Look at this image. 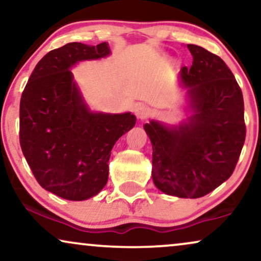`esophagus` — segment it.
<instances>
[{
  "mask_svg": "<svg viewBox=\"0 0 261 261\" xmlns=\"http://www.w3.org/2000/svg\"><path fill=\"white\" fill-rule=\"evenodd\" d=\"M134 113H135V115H137L138 119L144 120L148 116V108L144 105H138V106H135Z\"/></svg>",
  "mask_w": 261,
  "mask_h": 261,
  "instance_id": "obj_1",
  "label": "esophagus"
}]
</instances>
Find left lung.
<instances>
[{
  "mask_svg": "<svg viewBox=\"0 0 261 261\" xmlns=\"http://www.w3.org/2000/svg\"><path fill=\"white\" fill-rule=\"evenodd\" d=\"M190 69L181 67L190 115L178 124L151 120L144 129L152 144V179L179 198L208 195L231 176L246 138L244 97L219 56L187 45Z\"/></svg>",
  "mask_w": 261,
  "mask_h": 261,
  "instance_id": "left-lung-1",
  "label": "left lung"
}]
</instances>
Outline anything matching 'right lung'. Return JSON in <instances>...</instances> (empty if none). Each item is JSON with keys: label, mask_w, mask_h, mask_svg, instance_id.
I'll return each instance as SVG.
<instances>
[{"label": "right lung", "mask_w": 261, "mask_h": 261, "mask_svg": "<svg viewBox=\"0 0 261 261\" xmlns=\"http://www.w3.org/2000/svg\"><path fill=\"white\" fill-rule=\"evenodd\" d=\"M109 45L69 42L48 52L32 72L20 102V145L35 179L69 201L97 195L108 181L115 142L135 126L129 112H92L71 69L110 55Z\"/></svg>", "instance_id": "1"}]
</instances>
